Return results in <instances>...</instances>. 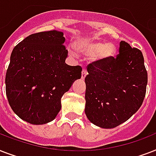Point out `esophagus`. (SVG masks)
<instances>
[{
    "mask_svg": "<svg viewBox=\"0 0 156 156\" xmlns=\"http://www.w3.org/2000/svg\"><path fill=\"white\" fill-rule=\"evenodd\" d=\"M87 74V71L85 68H83V71H82V79H84L86 78V76Z\"/></svg>",
    "mask_w": 156,
    "mask_h": 156,
    "instance_id": "obj_1",
    "label": "esophagus"
}]
</instances>
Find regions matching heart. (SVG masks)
I'll use <instances>...</instances> for the list:
<instances>
[{"label": "heart", "instance_id": "1", "mask_svg": "<svg viewBox=\"0 0 156 156\" xmlns=\"http://www.w3.org/2000/svg\"><path fill=\"white\" fill-rule=\"evenodd\" d=\"M77 48L85 56H94L95 61H103L108 60L116 54V47L111 43L104 44L100 41H92L89 40H80L77 42ZM69 53L76 56L75 48H69Z\"/></svg>", "mask_w": 156, "mask_h": 156}]
</instances>
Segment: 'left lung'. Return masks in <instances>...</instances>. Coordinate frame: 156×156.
<instances>
[{
	"mask_svg": "<svg viewBox=\"0 0 156 156\" xmlns=\"http://www.w3.org/2000/svg\"><path fill=\"white\" fill-rule=\"evenodd\" d=\"M85 113L104 129L115 128L140 108L145 98L147 72L140 50L121 41L119 54L87 68Z\"/></svg>",
	"mask_w": 156,
	"mask_h": 156,
	"instance_id": "obj_1",
	"label": "left lung"
}]
</instances>
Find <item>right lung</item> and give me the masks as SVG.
<instances>
[{
    "instance_id": "right-lung-1",
    "label": "right lung",
    "mask_w": 156,
    "mask_h": 156,
    "mask_svg": "<svg viewBox=\"0 0 156 156\" xmlns=\"http://www.w3.org/2000/svg\"><path fill=\"white\" fill-rule=\"evenodd\" d=\"M65 41L62 31H43L25 38L11 53L6 95L14 113L28 123L53 121L63 95L81 78L82 67L66 63Z\"/></svg>"
}]
</instances>
